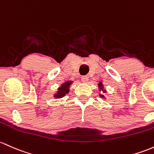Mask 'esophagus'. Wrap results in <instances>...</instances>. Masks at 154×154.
I'll list each match as a JSON object with an SVG mask.
<instances>
[{
	"instance_id": "1",
	"label": "esophagus",
	"mask_w": 154,
	"mask_h": 154,
	"mask_svg": "<svg viewBox=\"0 0 154 154\" xmlns=\"http://www.w3.org/2000/svg\"><path fill=\"white\" fill-rule=\"evenodd\" d=\"M81 80H82V82L85 83V82H87L88 80V76H82V77H81Z\"/></svg>"
}]
</instances>
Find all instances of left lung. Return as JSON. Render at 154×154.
Masks as SVG:
<instances>
[{"label": "left lung", "mask_w": 154, "mask_h": 154, "mask_svg": "<svg viewBox=\"0 0 154 154\" xmlns=\"http://www.w3.org/2000/svg\"><path fill=\"white\" fill-rule=\"evenodd\" d=\"M98 88H99V91L101 93V94H99V96L102 98V99H106V96L104 95V94L107 93V90L104 88V86L103 85L102 82H99L98 83Z\"/></svg>", "instance_id": "1"}]
</instances>
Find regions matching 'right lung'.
<instances>
[{
    "label": "right lung",
    "instance_id": "add662e5",
    "mask_svg": "<svg viewBox=\"0 0 154 154\" xmlns=\"http://www.w3.org/2000/svg\"><path fill=\"white\" fill-rule=\"evenodd\" d=\"M73 81L72 80H67L66 82H63L58 88L57 89V91L53 94V98L55 99H60L65 96L66 94H69V90H70V86L73 83Z\"/></svg>",
    "mask_w": 154,
    "mask_h": 154
}]
</instances>
